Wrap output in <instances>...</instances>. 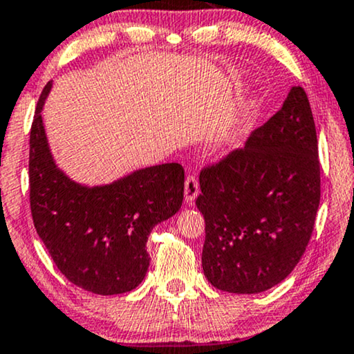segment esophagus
<instances>
[{"instance_id": "1", "label": "esophagus", "mask_w": 354, "mask_h": 354, "mask_svg": "<svg viewBox=\"0 0 354 354\" xmlns=\"http://www.w3.org/2000/svg\"><path fill=\"white\" fill-rule=\"evenodd\" d=\"M198 180L195 176H189L185 178V189H184V195H185V202L192 203L195 198L198 197Z\"/></svg>"}]
</instances>
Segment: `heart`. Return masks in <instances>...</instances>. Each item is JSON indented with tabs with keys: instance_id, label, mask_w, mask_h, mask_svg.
I'll list each match as a JSON object with an SVG mask.
<instances>
[{
	"instance_id": "heart-1",
	"label": "heart",
	"mask_w": 354,
	"mask_h": 354,
	"mask_svg": "<svg viewBox=\"0 0 354 354\" xmlns=\"http://www.w3.org/2000/svg\"><path fill=\"white\" fill-rule=\"evenodd\" d=\"M252 110H254V100L252 98L243 100V102L238 104L236 110H234V113H233V118H231V121H230V128L225 129L223 134H221L220 146H225V144H228L231 139H233L234 134L238 133V129H241L244 123H246Z\"/></svg>"
}]
</instances>
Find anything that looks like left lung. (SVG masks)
<instances>
[{"instance_id": "left-lung-1", "label": "left lung", "mask_w": 354, "mask_h": 354, "mask_svg": "<svg viewBox=\"0 0 354 354\" xmlns=\"http://www.w3.org/2000/svg\"><path fill=\"white\" fill-rule=\"evenodd\" d=\"M202 266L216 289L259 294L294 270L320 203L315 123L302 86L256 129L244 149L202 170Z\"/></svg>"}]
</instances>
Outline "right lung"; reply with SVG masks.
<instances>
[{"instance_id":"right-lung-1","label":"right lung","mask_w":354,"mask_h":354,"mask_svg":"<svg viewBox=\"0 0 354 354\" xmlns=\"http://www.w3.org/2000/svg\"><path fill=\"white\" fill-rule=\"evenodd\" d=\"M44 86L30 128L29 185L34 226L57 269L73 286L98 295L124 294L146 277L147 238L184 200V169L142 167L108 184L77 182L52 154L42 110Z\"/></svg>"}]
</instances>
